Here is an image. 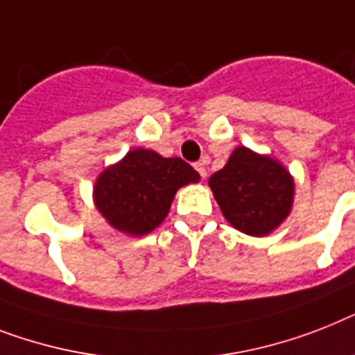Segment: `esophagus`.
<instances>
[{
    "label": "esophagus",
    "instance_id": "1",
    "mask_svg": "<svg viewBox=\"0 0 355 355\" xmlns=\"http://www.w3.org/2000/svg\"><path fill=\"white\" fill-rule=\"evenodd\" d=\"M195 169H197L200 177H202V178L206 177V175H207V173H206V160H200V162L195 164Z\"/></svg>",
    "mask_w": 355,
    "mask_h": 355
}]
</instances>
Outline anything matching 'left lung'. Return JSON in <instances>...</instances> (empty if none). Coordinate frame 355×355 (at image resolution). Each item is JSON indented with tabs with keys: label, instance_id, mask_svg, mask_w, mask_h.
<instances>
[{
	"label": "left lung",
	"instance_id": "1",
	"mask_svg": "<svg viewBox=\"0 0 355 355\" xmlns=\"http://www.w3.org/2000/svg\"><path fill=\"white\" fill-rule=\"evenodd\" d=\"M209 187L224 217L239 232L262 237L288 217L293 200L290 173L270 157L237 148Z\"/></svg>",
	"mask_w": 355,
	"mask_h": 355
}]
</instances>
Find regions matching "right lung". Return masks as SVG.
<instances>
[{"mask_svg":"<svg viewBox=\"0 0 355 355\" xmlns=\"http://www.w3.org/2000/svg\"><path fill=\"white\" fill-rule=\"evenodd\" d=\"M198 173L182 158H164L149 149H135L100 175L94 202L112 227L140 237L166 218L178 187L198 182Z\"/></svg>","mask_w":355,"mask_h":355,"instance_id":"obj_1","label":"right lung"}]
</instances>
